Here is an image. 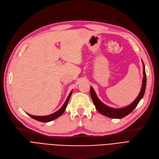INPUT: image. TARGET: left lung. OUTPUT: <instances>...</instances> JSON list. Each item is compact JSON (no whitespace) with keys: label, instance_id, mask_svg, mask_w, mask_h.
<instances>
[{"label":"left lung","instance_id":"1","mask_svg":"<svg viewBox=\"0 0 159 159\" xmlns=\"http://www.w3.org/2000/svg\"><path fill=\"white\" fill-rule=\"evenodd\" d=\"M143 64V77L142 79V85L140 92L137 97L136 99L127 107L121 108H114L110 107L104 103H102L98 98L94 89L91 86L90 87V95L92 101L93 102V104L95 106L97 110L103 116H105L107 117L110 118H114V119H121L124 118V117L129 114L136 107L137 105L139 104L140 101L142 99L143 95L146 91V70H145V66L142 61Z\"/></svg>","mask_w":159,"mask_h":159}]
</instances>
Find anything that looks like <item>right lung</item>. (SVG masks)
<instances>
[{
  "mask_svg": "<svg viewBox=\"0 0 159 159\" xmlns=\"http://www.w3.org/2000/svg\"><path fill=\"white\" fill-rule=\"evenodd\" d=\"M72 91L70 92V93L69 94L67 98L66 99V101H65L64 104L63 105V106L61 107L58 111H57L56 112H54L52 114H50V115H48V116H32V115H30L29 114H27L29 116H30L32 118L36 120L37 121H41V122H44V123H47V122H49V121H52L55 119H57V118H58V117H60L61 114H62L64 113V112L65 111V110L67 107V103H68V101L69 100H70V97L71 95V93H72Z\"/></svg>",
  "mask_w": 159,
  "mask_h": 159,
  "instance_id": "add662e5",
  "label": "right lung"
}]
</instances>
